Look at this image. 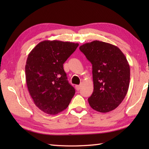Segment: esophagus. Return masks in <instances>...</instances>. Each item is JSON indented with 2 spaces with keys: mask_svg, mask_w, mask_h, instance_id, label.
Masks as SVG:
<instances>
[{
  "mask_svg": "<svg viewBox=\"0 0 149 149\" xmlns=\"http://www.w3.org/2000/svg\"><path fill=\"white\" fill-rule=\"evenodd\" d=\"M81 85H76V86H75V88H76L77 90H79L81 89Z\"/></svg>",
  "mask_w": 149,
  "mask_h": 149,
  "instance_id": "1",
  "label": "esophagus"
}]
</instances>
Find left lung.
I'll return each mask as SVG.
<instances>
[{"instance_id":"1","label":"left lung","mask_w":149,"mask_h":149,"mask_svg":"<svg viewBox=\"0 0 149 149\" xmlns=\"http://www.w3.org/2000/svg\"><path fill=\"white\" fill-rule=\"evenodd\" d=\"M79 49L92 64L93 92L88 98L92 109L107 113L119 106L127 93L130 66L125 55L115 45L93 41Z\"/></svg>"}]
</instances>
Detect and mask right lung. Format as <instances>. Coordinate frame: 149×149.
I'll return each mask as SVG.
<instances>
[{
  "label": "right lung",
  "instance_id": "right-lung-1",
  "mask_svg": "<svg viewBox=\"0 0 149 149\" xmlns=\"http://www.w3.org/2000/svg\"><path fill=\"white\" fill-rule=\"evenodd\" d=\"M78 43L45 40L39 43L28 55L26 77L34 103L49 115L65 110L75 93L63 69V63Z\"/></svg>",
  "mask_w": 149,
  "mask_h": 149
}]
</instances>
